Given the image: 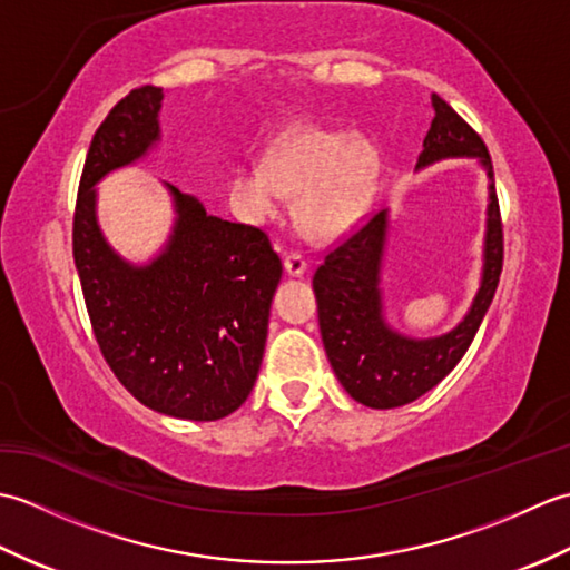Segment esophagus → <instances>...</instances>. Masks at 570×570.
Returning a JSON list of instances; mask_svg holds the SVG:
<instances>
[{"instance_id":"1","label":"esophagus","mask_w":570,"mask_h":570,"mask_svg":"<svg viewBox=\"0 0 570 570\" xmlns=\"http://www.w3.org/2000/svg\"><path fill=\"white\" fill-rule=\"evenodd\" d=\"M284 269L288 276H304L306 274V259L301 254H286Z\"/></svg>"}]
</instances>
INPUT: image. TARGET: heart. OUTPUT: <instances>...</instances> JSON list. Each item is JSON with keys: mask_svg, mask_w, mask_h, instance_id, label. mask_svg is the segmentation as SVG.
Here are the masks:
<instances>
[{"mask_svg": "<svg viewBox=\"0 0 570 570\" xmlns=\"http://www.w3.org/2000/svg\"><path fill=\"white\" fill-rule=\"evenodd\" d=\"M382 178V154L365 135L296 125L264 159L237 166L227 180L229 208L239 220L264 225L296 198V223L313 239L347 235L367 213Z\"/></svg>", "mask_w": 570, "mask_h": 570, "instance_id": "heart-1", "label": "heart"}]
</instances>
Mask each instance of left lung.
<instances>
[{"mask_svg": "<svg viewBox=\"0 0 570 570\" xmlns=\"http://www.w3.org/2000/svg\"><path fill=\"white\" fill-rule=\"evenodd\" d=\"M431 107V129L423 139L416 171L445 159H475L488 178L480 282L465 316L451 331L414 337L394 328L386 318L382 274L392 227L390 210L374 215L360 233L325 257L313 276L325 355L343 390L370 409L416 402L451 374L485 318L502 272V225L490 154L475 131L435 92Z\"/></svg>", "mask_w": 570, "mask_h": 570, "instance_id": "left-lung-1", "label": "left lung"}]
</instances>
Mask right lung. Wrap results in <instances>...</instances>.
Here are the masks:
<instances>
[{"label":"right lung","instance_id":"obj_1","mask_svg":"<svg viewBox=\"0 0 570 570\" xmlns=\"http://www.w3.org/2000/svg\"><path fill=\"white\" fill-rule=\"evenodd\" d=\"M161 88L131 90L95 131L85 159L72 257L107 365L156 414L217 421L257 382L282 259L262 229L210 215L161 180L174 223L147 262L119 254L98 217V186L161 144Z\"/></svg>","mask_w":570,"mask_h":570}]
</instances>
